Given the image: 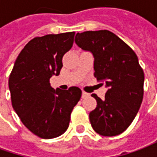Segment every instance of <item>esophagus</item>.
I'll list each match as a JSON object with an SVG mask.
<instances>
[{"instance_id":"1","label":"esophagus","mask_w":157,"mask_h":157,"mask_svg":"<svg viewBox=\"0 0 157 157\" xmlns=\"http://www.w3.org/2000/svg\"><path fill=\"white\" fill-rule=\"evenodd\" d=\"M88 96H89V94H88L87 92L82 91V98H85L86 97H88Z\"/></svg>"}]
</instances>
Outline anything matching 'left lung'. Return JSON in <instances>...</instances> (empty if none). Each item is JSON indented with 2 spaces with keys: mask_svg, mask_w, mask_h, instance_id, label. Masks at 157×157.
<instances>
[{
  "mask_svg": "<svg viewBox=\"0 0 157 157\" xmlns=\"http://www.w3.org/2000/svg\"><path fill=\"white\" fill-rule=\"evenodd\" d=\"M76 44L94 56V76L108 88L105 98L96 94L97 107L90 113L95 132L115 136L131 125L143 98L144 73L137 55L122 39L107 30L77 33Z\"/></svg>",
  "mask_w": 157,
  "mask_h": 157,
  "instance_id": "1",
  "label": "left lung"
}]
</instances>
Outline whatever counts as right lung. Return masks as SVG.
<instances>
[{
	"instance_id": "add662e5",
	"label": "right lung",
	"mask_w": 157,
	"mask_h": 157,
	"mask_svg": "<svg viewBox=\"0 0 157 157\" xmlns=\"http://www.w3.org/2000/svg\"><path fill=\"white\" fill-rule=\"evenodd\" d=\"M75 32L36 37L17 56L10 75L12 106L31 133L42 139L63 134L74 107L82 97L78 87L53 90L52 75H59L62 58L73 46Z\"/></svg>"
}]
</instances>
